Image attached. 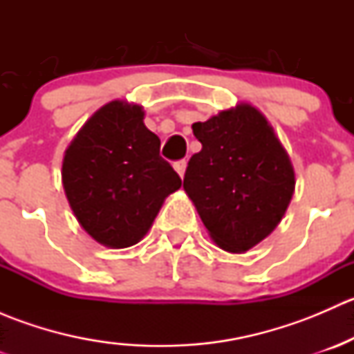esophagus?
<instances>
[{
    "mask_svg": "<svg viewBox=\"0 0 354 354\" xmlns=\"http://www.w3.org/2000/svg\"><path fill=\"white\" fill-rule=\"evenodd\" d=\"M173 166H174V169H176V173L180 174L181 178H183L185 169H187V160H185V159H180V160H176V162H174Z\"/></svg>",
    "mask_w": 354,
    "mask_h": 354,
    "instance_id": "1",
    "label": "esophagus"
}]
</instances>
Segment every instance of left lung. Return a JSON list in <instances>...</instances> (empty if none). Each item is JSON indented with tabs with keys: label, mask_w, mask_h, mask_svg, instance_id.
I'll use <instances>...</instances> for the list:
<instances>
[{
	"label": "left lung",
	"mask_w": 354,
	"mask_h": 354,
	"mask_svg": "<svg viewBox=\"0 0 354 354\" xmlns=\"http://www.w3.org/2000/svg\"><path fill=\"white\" fill-rule=\"evenodd\" d=\"M202 151L192 156L183 188L210 238L231 253L246 252L279 224L295 192L286 151L250 104L194 123Z\"/></svg>",
	"instance_id": "1"
}]
</instances>
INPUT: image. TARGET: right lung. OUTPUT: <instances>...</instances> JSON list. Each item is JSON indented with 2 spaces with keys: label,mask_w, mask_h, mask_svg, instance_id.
Wrapping results in <instances>:
<instances>
[{
  "label": "right lung",
  "mask_w": 354,
  "mask_h": 354,
  "mask_svg": "<svg viewBox=\"0 0 354 354\" xmlns=\"http://www.w3.org/2000/svg\"><path fill=\"white\" fill-rule=\"evenodd\" d=\"M137 104L113 101L84 124L63 160V187L78 223L99 243L127 248L144 238L181 178Z\"/></svg>",
  "instance_id": "right-lung-1"
}]
</instances>
